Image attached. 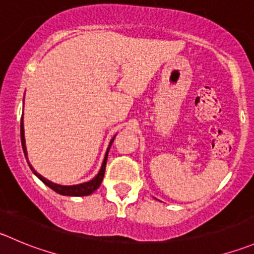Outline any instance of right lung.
<instances>
[{"instance_id": "obj_1", "label": "right lung", "mask_w": 254, "mask_h": 254, "mask_svg": "<svg viewBox=\"0 0 254 254\" xmlns=\"http://www.w3.org/2000/svg\"><path fill=\"white\" fill-rule=\"evenodd\" d=\"M113 141H114V139H113L112 141H110L109 147H108V150H107V154H105L104 161H103L102 169H100L99 174H98L97 176L94 177V179L90 180L89 182H84V184H80V185H74V186H62V185L53 184V182H51V181H49V180L44 179L43 176H41V175H39V174H37V172L34 171L33 167H32L31 165H29L28 160H27V162H28L29 167H31L32 171L34 172V175H36V176L38 177L39 180H42V181H43L44 184L47 185V186L51 187V189L53 190V191H56L57 193H59V195H64V196H87V195H90V193L94 192L95 190H97L98 187L100 186V184H102L103 177H104L105 166H107L108 152H109V149H110V146H112ZM21 142H22V149H23L24 156L27 157L26 142H24V132H23V120H21Z\"/></svg>"}]
</instances>
